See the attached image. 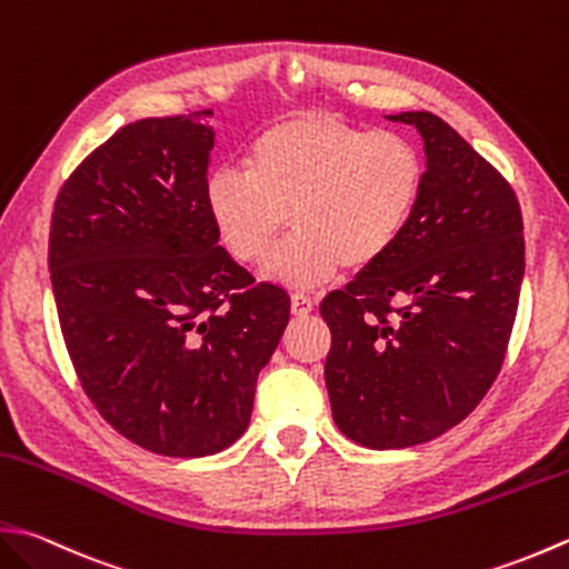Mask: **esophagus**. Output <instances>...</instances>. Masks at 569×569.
I'll return each instance as SVG.
<instances>
[{
  "label": "esophagus",
  "instance_id": "34e87169",
  "mask_svg": "<svg viewBox=\"0 0 569 569\" xmlns=\"http://www.w3.org/2000/svg\"><path fill=\"white\" fill-rule=\"evenodd\" d=\"M313 310H316V303L308 296H300V293L291 296V313L296 318H306V316L313 313Z\"/></svg>",
  "mask_w": 569,
  "mask_h": 569
}]
</instances>
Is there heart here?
Here are the masks:
<instances>
[{
    "label": "heart",
    "mask_w": 569,
    "mask_h": 569,
    "mask_svg": "<svg viewBox=\"0 0 569 569\" xmlns=\"http://www.w3.org/2000/svg\"><path fill=\"white\" fill-rule=\"evenodd\" d=\"M425 180L419 150L392 130L365 132L326 113H296L253 140L243 167H219L204 187L217 239L239 263H269L273 281L313 288L342 266L365 269L395 247Z\"/></svg>",
    "instance_id": "heart-1"
}]
</instances>
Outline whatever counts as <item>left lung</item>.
Segmentation results:
<instances>
[{"instance_id":"1","label":"left lung","mask_w":569,"mask_h":569,"mask_svg":"<svg viewBox=\"0 0 569 569\" xmlns=\"http://www.w3.org/2000/svg\"><path fill=\"white\" fill-rule=\"evenodd\" d=\"M387 120L425 142L417 207L395 247L320 306L332 419L377 451L431 441L471 415L503 365L526 273L503 177L439 116Z\"/></svg>"}]
</instances>
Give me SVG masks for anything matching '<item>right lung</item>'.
Masks as SVG:
<instances>
[{
	"label": "right lung",
	"instance_id": "right-lung-1",
	"mask_svg": "<svg viewBox=\"0 0 569 569\" xmlns=\"http://www.w3.org/2000/svg\"><path fill=\"white\" fill-rule=\"evenodd\" d=\"M209 113L142 118L78 164L53 204L49 271L78 380L138 447L194 459L247 431L291 306L251 286L204 202ZM228 308H223V303Z\"/></svg>",
	"mask_w": 569,
	"mask_h": 569
}]
</instances>
